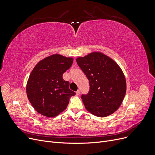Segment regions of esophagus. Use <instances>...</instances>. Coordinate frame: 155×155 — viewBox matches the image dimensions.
Instances as JSON below:
<instances>
[{"mask_svg": "<svg viewBox=\"0 0 155 155\" xmlns=\"http://www.w3.org/2000/svg\"><path fill=\"white\" fill-rule=\"evenodd\" d=\"M80 92H81L80 90H78V91H76V94H77V95H79V94H80Z\"/></svg>", "mask_w": 155, "mask_h": 155, "instance_id": "obj_1", "label": "esophagus"}]
</instances>
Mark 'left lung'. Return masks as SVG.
<instances>
[{
    "instance_id": "left-lung-1",
    "label": "left lung",
    "mask_w": 155,
    "mask_h": 155,
    "mask_svg": "<svg viewBox=\"0 0 155 155\" xmlns=\"http://www.w3.org/2000/svg\"><path fill=\"white\" fill-rule=\"evenodd\" d=\"M89 81L88 92L81 95L88 111L99 117L112 114L118 109L126 93V81L117 63L108 56L94 52L76 59Z\"/></svg>"
}]
</instances>
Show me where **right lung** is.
<instances>
[{
  "label": "right lung",
  "instance_id": "add662e5",
  "mask_svg": "<svg viewBox=\"0 0 155 155\" xmlns=\"http://www.w3.org/2000/svg\"><path fill=\"white\" fill-rule=\"evenodd\" d=\"M73 59L51 55L36 64L26 86L28 98L41 114L54 117L66 109L69 98L76 92L69 88L63 74L70 68Z\"/></svg>",
  "mask_w": 155,
  "mask_h": 155
}]
</instances>
